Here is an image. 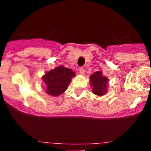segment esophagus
Segmentation results:
<instances>
[{"label": "esophagus", "mask_w": 151, "mask_h": 151, "mask_svg": "<svg viewBox=\"0 0 151 151\" xmlns=\"http://www.w3.org/2000/svg\"><path fill=\"white\" fill-rule=\"evenodd\" d=\"M79 73H81V74H84L85 73V69H84L83 67H81L79 69Z\"/></svg>", "instance_id": "1"}]
</instances>
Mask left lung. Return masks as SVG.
<instances>
[{"label":"left lung","instance_id":"1","mask_svg":"<svg viewBox=\"0 0 151 151\" xmlns=\"http://www.w3.org/2000/svg\"><path fill=\"white\" fill-rule=\"evenodd\" d=\"M107 78L103 76L101 71L95 72L90 77L91 85L93 93L96 95L101 96L105 94L107 88Z\"/></svg>","mask_w":151,"mask_h":151}]
</instances>
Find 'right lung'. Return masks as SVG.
<instances>
[{"instance_id":"obj_1","label":"right lung","mask_w":151,"mask_h":151,"mask_svg":"<svg viewBox=\"0 0 151 151\" xmlns=\"http://www.w3.org/2000/svg\"><path fill=\"white\" fill-rule=\"evenodd\" d=\"M71 69L60 66L46 73L42 78L45 84L46 93L52 96H58L67 88L71 79L75 76Z\"/></svg>"}]
</instances>
